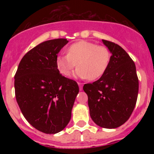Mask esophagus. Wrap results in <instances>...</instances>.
<instances>
[{
    "mask_svg": "<svg viewBox=\"0 0 154 154\" xmlns=\"http://www.w3.org/2000/svg\"><path fill=\"white\" fill-rule=\"evenodd\" d=\"M78 85L79 86V90H82V83L78 82Z\"/></svg>",
    "mask_w": 154,
    "mask_h": 154,
    "instance_id": "obj_1",
    "label": "esophagus"
}]
</instances>
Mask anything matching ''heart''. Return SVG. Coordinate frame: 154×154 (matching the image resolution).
<instances>
[{
  "mask_svg": "<svg viewBox=\"0 0 154 154\" xmlns=\"http://www.w3.org/2000/svg\"><path fill=\"white\" fill-rule=\"evenodd\" d=\"M109 62L110 53L106 47L79 41L68 48L67 55L57 57L56 66L61 74L69 76L77 65L76 77L96 80L106 72Z\"/></svg>",
  "mask_w": 154,
  "mask_h": 154,
  "instance_id": "1",
  "label": "heart"
}]
</instances>
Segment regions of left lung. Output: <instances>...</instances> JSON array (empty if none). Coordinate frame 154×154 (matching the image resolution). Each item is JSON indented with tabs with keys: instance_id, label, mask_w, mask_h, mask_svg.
<instances>
[{
	"instance_id": "1",
	"label": "left lung",
	"mask_w": 154,
	"mask_h": 154,
	"mask_svg": "<svg viewBox=\"0 0 154 154\" xmlns=\"http://www.w3.org/2000/svg\"><path fill=\"white\" fill-rule=\"evenodd\" d=\"M110 62L97 81L85 84L90 116L100 127L115 129L125 123L135 108L139 90L136 65L123 48L103 40Z\"/></svg>"
}]
</instances>
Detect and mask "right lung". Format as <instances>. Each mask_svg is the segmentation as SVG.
I'll return each mask as SVG.
<instances>
[{
  "instance_id": "add662e5",
  "label": "right lung",
  "mask_w": 154,
  "mask_h": 154,
  "mask_svg": "<svg viewBox=\"0 0 154 154\" xmlns=\"http://www.w3.org/2000/svg\"><path fill=\"white\" fill-rule=\"evenodd\" d=\"M69 41L48 40L27 52L14 75L16 100L24 118L36 130L55 134L69 123L79 85L60 74L58 54Z\"/></svg>"
}]
</instances>
